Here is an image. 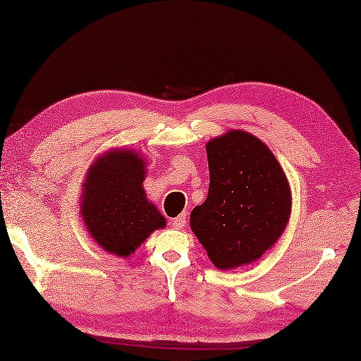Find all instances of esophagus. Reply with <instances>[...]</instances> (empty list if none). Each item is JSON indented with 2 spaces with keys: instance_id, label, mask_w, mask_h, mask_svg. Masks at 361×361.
Listing matches in <instances>:
<instances>
[{
  "instance_id": "34e87169",
  "label": "esophagus",
  "mask_w": 361,
  "mask_h": 361,
  "mask_svg": "<svg viewBox=\"0 0 361 361\" xmlns=\"http://www.w3.org/2000/svg\"><path fill=\"white\" fill-rule=\"evenodd\" d=\"M171 227L176 228V230L184 228V227H185V216H184V214H180V216L174 217V219L171 221Z\"/></svg>"
}]
</instances>
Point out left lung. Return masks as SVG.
Here are the masks:
<instances>
[{"mask_svg": "<svg viewBox=\"0 0 361 361\" xmlns=\"http://www.w3.org/2000/svg\"><path fill=\"white\" fill-rule=\"evenodd\" d=\"M209 190L190 228L221 270L251 264L270 250L291 216V188L261 139L232 129L206 144Z\"/></svg>", "mask_w": 361, "mask_h": 361, "instance_id": "8db88e82", "label": "left lung"}]
</instances>
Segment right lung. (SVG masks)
Listing matches in <instances>:
<instances>
[{
	"instance_id": "add662e5",
	"label": "right lung",
	"mask_w": 361,
	"mask_h": 361,
	"mask_svg": "<svg viewBox=\"0 0 361 361\" xmlns=\"http://www.w3.org/2000/svg\"><path fill=\"white\" fill-rule=\"evenodd\" d=\"M145 173L140 153L114 149L91 164L82 182V224L104 251L118 257H129L152 232L166 226L147 200Z\"/></svg>"
}]
</instances>
